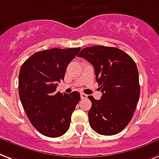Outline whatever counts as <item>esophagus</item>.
<instances>
[{
	"instance_id": "34e87169",
	"label": "esophagus",
	"mask_w": 159,
	"mask_h": 159,
	"mask_svg": "<svg viewBox=\"0 0 159 159\" xmlns=\"http://www.w3.org/2000/svg\"><path fill=\"white\" fill-rule=\"evenodd\" d=\"M80 97L82 99H85V98H88V95L85 94V93H81Z\"/></svg>"
}]
</instances>
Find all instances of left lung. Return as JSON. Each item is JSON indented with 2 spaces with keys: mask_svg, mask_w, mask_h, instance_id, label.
<instances>
[{
  "mask_svg": "<svg viewBox=\"0 0 159 159\" xmlns=\"http://www.w3.org/2000/svg\"><path fill=\"white\" fill-rule=\"evenodd\" d=\"M78 57L93 66L101 92L100 100L89 96L90 126L98 134L113 135L124 130L133 117L140 93L139 72L134 60L119 48L93 46Z\"/></svg>",
  "mask_w": 159,
  "mask_h": 159,
  "instance_id": "left-lung-1",
  "label": "left lung"
}]
</instances>
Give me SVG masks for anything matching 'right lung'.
Here are the masks:
<instances>
[{"instance_id":"1","label":"right lung","mask_w":159,"mask_h":159,"mask_svg":"<svg viewBox=\"0 0 159 159\" xmlns=\"http://www.w3.org/2000/svg\"><path fill=\"white\" fill-rule=\"evenodd\" d=\"M80 48H52L34 53L24 62L19 75V94L28 118L45 136L56 138L68 130L80 93L56 92Z\"/></svg>"}]
</instances>
